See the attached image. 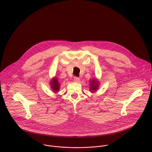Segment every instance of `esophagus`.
I'll use <instances>...</instances> for the list:
<instances>
[{
	"label": "esophagus",
	"mask_w": 152,
	"mask_h": 152,
	"mask_svg": "<svg viewBox=\"0 0 152 152\" xmlns=\"http://www.w3.org/2000/svg\"><path fill=\"white\" fill-rule=\"evenodd\" d=\"M74 81H75V82L78 83L80 81V78L79 77H74Z\"/></svg>",
	"instance_id": "34e87169"
}]
</instances>
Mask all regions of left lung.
<instances>
[{"label": "left lung", "instance_id": "8db88e82", "mask_svg": "<svg viewBox=\"0 0 152 152\" xmlns=\"http://www.w3.org/2000/svg\"><path fill=\"white\" fill-rule=\"evenodd\" d=\"M91 88H90V90L92 92H94L98 88V83H96V80H92L91 81Z\"/></svg>", "mask_w": 152, "mask_h": 152}]
</instances>
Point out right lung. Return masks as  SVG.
I'll use <instances>...</instances> for the list:
<instances>
[{
	"label": "right lung",
	"mask_w": 152,
	"mask_h": 152,
	"mask_svg": "<svg viewBox=\"0 0 152 152\" xmlns=\"http://www.w3.org/2000/svg\"><path fill=\"white\" fill-rule=\"evenodd\" d=\"M59 84H60L58 83L57 78H55L51 82V86L53 91H54L55 92H57L59 90Z\"/></svg>",
	"instance_id": "1"
}]
</instances>
